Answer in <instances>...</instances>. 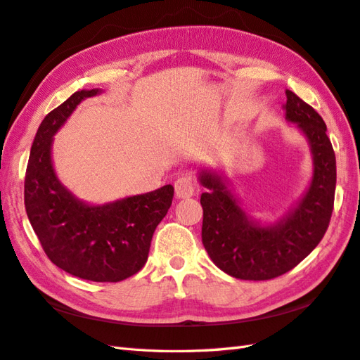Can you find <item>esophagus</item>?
Wrapping results in <instances>:
<instances>
[{
    "mask_svg": "<svg viewBox=\"0 0 360 360\" xmlns=\"http://www.w3.org/2000/svg\"><path fill=\"white\" fill-rule=\"evenodd\" d=\"M196 190V182L193 178L190 176H182L174 182V195L179 199H186L195 195Z\"/></svg>",
    "mask_w": 360,
    "mask_h": 360,
    "instance_id": "esophagus-1",
    "label": "esophagus"
}]
</instances>
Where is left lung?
<instances>
[{
  "label": "left lung",
  "mask_w": 360,
  "mask_h": 360,
  "mask_svg": "<svg viewBox=\"0 0 360 360\" xmlns=\"http://www.w3.org/2000/svg\"><path fill=\"white\" fill-rule=\"evenodd\" d=\"M285 95V118L297 124L308 139L314 165L310 187L285 216L261 225L242 210L219 173H199L200 184L208 188L200 195L202 244L214 265L236 279L266 281L295 269L319 244L331 219L336 156L327 125L293 91L287 90Z\"/></svg>",
  "instance_id": "obj_1"
}]
</instances>
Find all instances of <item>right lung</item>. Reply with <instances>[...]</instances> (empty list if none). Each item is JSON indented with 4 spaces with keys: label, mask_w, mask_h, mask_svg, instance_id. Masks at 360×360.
Segmentation results:
<instances>
[{
    "label": "right lung",
    "mask_w": 360,
    "mask_h": 360,
    "mask_svg": "<svg viewBox=\"0 0 360 360\" xmlns=\"http://www.w3.org/2000/svg\"><path fill=\"white\" fill-rule=\"evenodd\" d=\"M101 94L79 90L41 122L24 179V205L47 257L61 270L94 282H120L146 265L153 233L169 212L174 188L90 205L72 195L52 164L55 133L82 99Z\"/></svg>",
    "instance_id": "add662e5"
}]
</instances>
